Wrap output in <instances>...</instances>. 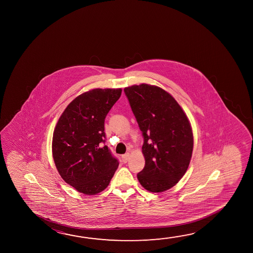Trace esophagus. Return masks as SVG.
Wrapping results in <instances>:
<instances>
[{"instance_id": "1", "label": "esophagus", "mask_w": 253, "mask_h": 253, "mask_svg": "<svg viewBox=\"0 0 253 253\" xmlns=\"http://www.w3.org/2000/svg\"><path fill=\"white\" fill-rule=\"evenodd\" d=\"M122 159H123V162H128V159H129V153H125V154H124L123 156H122Z\"/></svg>"}]
</instances>
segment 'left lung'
<instances>
[{
	"label": "left lung",
	"instance_id": "1",
	"mask_svg": "<svg viewBox=\"0 0 253 253\" xmlns=\"http://www.w3.org/2000/svg\"><path fill=\"white\" fill-rule=\"evenodd\" d=\"M125 92L144 137L145 168L137 179L151 192L167 191L184 175L191 162V124L177 101L161 87L134 84Z\"/></svg>",
	"mask_w": 253,
	"mask_h": 253
}]
</instances>
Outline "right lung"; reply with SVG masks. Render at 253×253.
<instances>
[{"instance_id": "right-lung-1", "label": "right lung", "mask_w": 253, "mask_h": 253, "mask_svg": "<svg viewBox=\"0 0 253 253\" xmlns=\"http://www.w3.org/2000/svg\"><path fill=\"white\" fill-rule=\"evenodd\" d=\"M122 89H92L72 100L54 128L52 153L59 174L77 191L95 195L108 186L119 162L105 145V118Z\"/></svg>"}]
</instances>
